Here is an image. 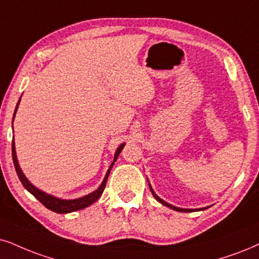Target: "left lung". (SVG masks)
<instances>
[{
	"label": "left lung",
	"instance_id": "8db88e82",
	"mask_svg": "<svg viewBox=\"0 0 259 259\" xmlns=\"http://www.w3.org/2000/svg\"><path fill=\"white\" fill-rule=\"evenodd\" d=\"M149 188H150V191H152V194H153V196H154V198L156 199V201L158 202H160L161 203V204H163V205H166V207H168V208H171V209H173V210H177V211H184V212H191V211H198V210H204V209H207L208 207H205V208H199V209H183V208H178V207H175V205H172V204H169V203H167V202H165L163 201V199H161L159 197L158 195L155 194V192H154V190L152 189V186H150V184H149Z\"/></svg>",
	"mask_w": 259,
	"mask_h": 259
}]
</instances>
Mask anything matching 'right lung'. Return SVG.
I'll return each instance as SVG.
<instances>
[{"mask_svg": "<svg viewBox=\"0 0 259 259\" xmlns=\"http://www.w3.org/2000/svg\"><path fill=\"white\" fill-rule=\"evenodd\" d=\"M20 100H21V98H20V99H19L18 104H16V107H15V111H14V116H13V120H14L16 110H18L19 104H20ZM124 146H125V145H124V143H122V145H120L118 148H117L116 153H114L113 161H112V163H111L110 168L107 169V172H106V175H105V178H104V181L100 184L99 188H98L96 191H93V192H91V194L83 196V197L75 198V199L57 198V197H55V196H51V195L47 194V192L41 191V190H39V189L35 188L33 184H31L28 179L25 177L24 173H22L20 166H19L18 158H16L14 139H13V141H12V156H13V162H14L15 171H16V173H18L19 179H20V182L22 183V185H24V188L27 190L28 192H31V194L33 195L34 197L37 198L39 202L42 203V204H44L48 209H50V210L55 211V212H58V214H67V212H71V211H75V210H80V209H83V208L88 207V205L93 204V203L96 202L97 199L99 198L101 195H103V191H104V189H105V185H106L107 178H109L111 168H112L113 163L116 162V160H117V158H118V155L120 154V152H122V149L124 148Z\"/></svg>", "mask_w": 259, "mask_h": 259, "instance_id": "add662e5", "label": "right lung"}]
</instances>
